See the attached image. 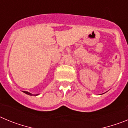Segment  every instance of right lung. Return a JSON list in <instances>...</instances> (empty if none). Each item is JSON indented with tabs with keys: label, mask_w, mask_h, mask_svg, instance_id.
<instances>
[{
	"label": "right lung",
	"mask_w": 128,
	"mask_h": 128,
	"mask_svg": "<svg viewBox=\"0 0 128 128\" xmlns=\"http://www.w3.org/2000/svg\"><path fill=\"white\" fill-rule=\"evenodd\" d=\"M23 92L24 93H25V94H28V95H29V96H38V95L39 94H32L31 93H30V92H26V91H23Z\"/></svg>",
	"instance_id": "right-lung-1"
}]
</instances>
